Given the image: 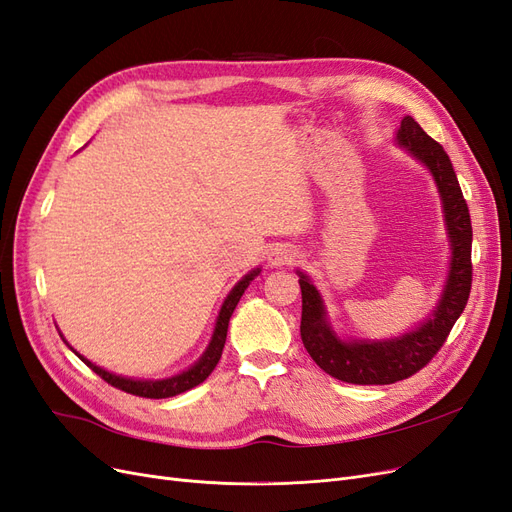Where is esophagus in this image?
Here are the masks:
<instances>
[{
    "mask_svg": "<svg viewBox=\"0 0 512 512\" xmlns=\"http://www.w3.org/2000/svg\"><path fill=\"white\" fill-rule=\"evenodd\" d=\"M297 250L292 245H275L271 254H269V262L275 267H284V265H292L297 260Z\"/></svg>",
    "mask_w": 512,
    "mask_h": 512,
    "instance_id": "34e87169",
    "label": "esophagus"
}]
</instances>
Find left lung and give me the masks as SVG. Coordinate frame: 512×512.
<instances>
[{
	"mask_svg": "<svg viewBox=\"0 0 512 512\" xmlns=\"http://www.w3.org/2000/svg\"><path fill=\"white\" fill-rule=\"evenodd\" d=\"M397 143L429 168L438 185L453 250L451 271H448L442 297L429 318L414 331L395 339H382V342L339 339L331 329L320 292L309 282V277L299 271L303 346L320 369L350 384H393L423 369L444 346L453 324L468 303L472 288V222L451 158L412 117L401 119Z\"/></svg>",
	"mask_w": 512,
	"mask_h": 512,
	"instance_id": "1",
	"label": "left lung"
}]
</instances>
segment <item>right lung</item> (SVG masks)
<instances>
[{
  "label": "right lung",
  "mask_w": 512,
  "mask_h": 512,
  "mask_svg": "<svg viewBox=\"0 0 512 512\" xmlns=\"http://www.w3.org/2000/svg\"><path fill=\"white\" fill-rule=\"evenodd\" d=\"M260 273V269H254L247 273L241 282H237V286L230 290V294L226 297L222 309H220V316H218V322H215V331H213V337L211 342L205 350V354L200 356V359L190 367L181 371V374L173 376V378H164V380H134V378H123V376H115L111 374V371H106L98 365H94L91 361H87L85 356L79 354V359L89 367L94 369L96 374L108 382L111 386H115V389H121L126 391L130 395H138V397H149V399H166V397H175L179 393H185L194 389V386H198L200 382H205L209 378L211 371L215 369V365H218L220 356H222V350H224V344H226V333H228V320L232 316V312H235V307L241 299V294L245 292V288L250 286V282L254 280V277ZM66 342V339H64Z\"/></svg>",
  "instance_id": "add662e5"
}]
</instances>
